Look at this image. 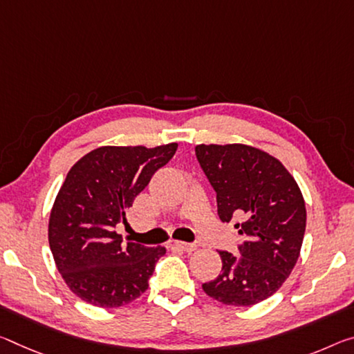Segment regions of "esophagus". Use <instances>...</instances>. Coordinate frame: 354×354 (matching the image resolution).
I'll use <instances>...</instances> for the list:
<instances>
[{
    "label": "esophagus",
    "instance_id": "1",
    "mask_svg": "<svg viewBox=\"0 0 354 354\" xmlns=\"http://www.w3.org/2000/svg\"><path fill=\"white\" fill-rule=\"evenodd\" d=\"M171 245H173V248L179 249V250H184V252H187V254H190V252H194L195 249H197V245H195V244H190V243H183V241H173Z\"/></svg>",
    "mask_w": 354,
    "mask_h": 354
}]
</instances>
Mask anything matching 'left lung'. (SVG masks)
<instances>
[{
    "instance_id": "left-lung-1",
    "label": "left lung",
    "mask_w": 354,
    "mask_h": 354,
    "mask_svg": "<svg viewBox=\"0 0 354 354\" xmlns=\"http://www.w3.org/2000/svg\"><path fill=\"white\" fill-rule=\"evenodd\" d=\"M195 154L217 194L222 222L236 223L239 255L218 250L222 272L203 283L227 306H254L282 287L299 258L306 203L295 178L276 157L248 145H198Z\"/></svg>"
}]
</instances>
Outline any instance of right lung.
<instances>
[{"label": "right lung", "instance_id": "obj_1", "mask_svg": "<svg viewBox=\"0 0 354 354\" xmlns=\"http://www.w3.org/2000/svg\"><path fill=\"white\" fill-rule=\"evenodd\" d=\"M176 148L100 147L67 173L50 212L48 244L61 277L80 299L113 308L148 290L165 248L124 245L115 227L127 222L126 209Z\"/></svg>", "mask_w": 354, "mask_h": 354}]
</instances>
